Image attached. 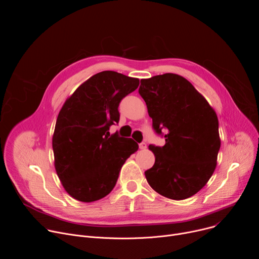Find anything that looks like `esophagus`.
Returning <instances> with one entry per match:
<instances>
[{
	"label": "esophagus",
	"instance_id": "esophagus-1",
	"mask_svg": "<svg viewBox=\"0 0 259 259\" xmlns=\"http://www.w3.org/2000/svg\"><path fill=\"white\" fill-rule=\"evenodd\" d=\"M139 149H140V150H145V149H146V143H145V142L139 143Z\"/></svg>",
	"mask_w": 259,
	"mask_h": 259
}]
</instances>
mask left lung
Returning <instances> with one entry per match:
<instances>
[{"mask_svg": "<svg viewBox=\"0 0 259 259\" xmlns=\"http://www.w3.org/2000/svg\"><path fill=\"white\" fill-rule=\"evenodd\" d=\"M138 92L154 130L166 141L164 146H149L156 161L144 172L147 182L172 200L196 195L216 167L220 138L215 110L187 79L175 73L140 80Z\"/></svg>", "mask_w": 259, "mask_h": 259, "instance_id": "1", "label": "left lung"}]
</instances>
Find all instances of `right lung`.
Masks as SVG:
<instances>
[{
	"instance_id": "obj_1",
	"label": "right lung",
	"mask_w": 259,
	"mask_h": 259,
	"mask_svg": "<svg viewBox=\"0 0 259 259\" xmlns=\"http://www.w3.org/2000/svg\"><path fill=\"white\" fill-rule=\"evenodd\" d=\"M139 80L113 70L96 73L66 99L58 114L52 146L56 173L66 193L90 203L115 188L126 160L138 150L131 138L110 135L119 104Z\"/></svg>"
}]
</instances>
